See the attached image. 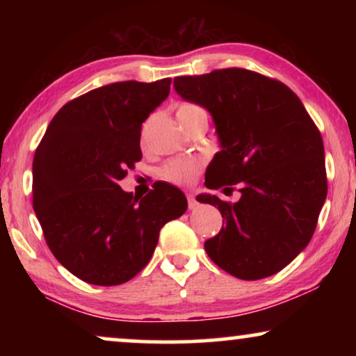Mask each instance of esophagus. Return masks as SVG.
Masks as SVG:
<instances>
[{
	"label": "esophagus",
	"instance_id": "1",
	"mask_svg": "<svg viewBox=\"0 0 356 356\" xmlns=\"http://www.w3.org/2000/svg\"><path fill=\"white\" fill-rule=\"evenodd\" d=\"M186 197H188V207L189 209H196L197 202H196V199H194V194L193 193H188Z\"/></svg>",
	"mask_w": 356,
	"mask_h": 356
}]
</instances>
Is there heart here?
<instances>
[{
	"label": "heart",
	"mask_w": 356,
	"mask_h": 356,
	"mask_svg": "<svg viewBox=\"0 0 356 356\" xmlns=\"http://www.w3.org/2000/svg\"><path fill=\"white\" fill-rule=\"evenodd\" d=\"M199 115H206L201 106L196 104H191V102H181L177 106V118L179 123L181 121L191 120L194 116ZM145 136H147V129H143V143L145 140ZM201 162L196 159H173L170 160L160 168V177H162L165 181L173 183V184H179V186H184V184L193 183L196 177L201 172Z\"/></svg>",
	"instance_id": "1"
}]
</instances>
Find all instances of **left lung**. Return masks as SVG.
I'll use <instances>...</instances> for the list:
<instances>
[{
  "mask_svg": "<svg viewBox=\"0 0 356 356\" xmlns=\"http://www.w3.org/2000/svg\"><path fill=\"white\" fill-rule=\"evenodd\" d=\"M183 100L212 115L220 152L206 172L209 189L233 191L216 206L222 230L204 243L216 264L241 280H259L289 266L308 245L327 196L324 144L308 111L280 81L228 67L173 81Z\"/></svg>",
  "mask_w": 356,
  "mask_h": 356,
  "instance_id": "left-lung-1",
  "label": "left lung"
}]
</instances>
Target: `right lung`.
Masks as SVG:
<instances>
[{
	"label": "right lung",
	"mask_w": 356,
	"mask_h": 356,
	"mask_svg": "<svg viewBox=\"0 0 356 356\" xmlns=\"http://www.w3.org/2000/svg\"><path fill=\"white\" fill-rule=\"evenodd\" d=\"M172 79L124 81L67 102L48 124L32 165L33 211L53 256L77 279L120 285L147 266L165 223L186 196L154 183L138 197L120 188L143 159L140 126L167 99Z\"/></svg>",
	"instance_id": "1"
}]
</instances>
